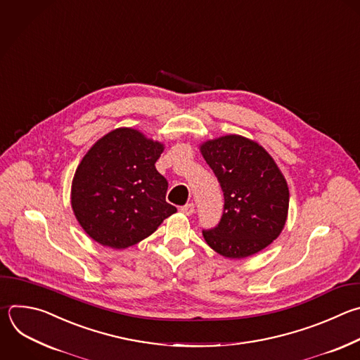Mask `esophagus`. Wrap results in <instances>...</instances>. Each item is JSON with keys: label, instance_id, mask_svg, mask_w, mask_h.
<instances>
[{"label": "esophagus", "instance_id": "obj_1", "mask_svg": "<svg viewBox=\"0 0 360 360\" xmlns=\"http://www.w3.org/2000/svg\"><path fill=\"white\" fill-rule=\"evenodd\" d=\"M181 212L186 216H191L195 213V205L193 203H186L185 206H181Z\"/></svg>", "mask_w": 360, "mask_h": 360}]
</instances>
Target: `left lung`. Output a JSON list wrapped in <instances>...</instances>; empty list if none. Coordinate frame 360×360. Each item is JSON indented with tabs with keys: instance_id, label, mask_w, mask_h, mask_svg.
Wrapping results in <instances>:
<instances>
[{
	"instance_id": "obj_1",
	"label": "left lung",
	"mask_w": 360,
	"mask_h": 360,
	"mask_svg": "<svg viewBox=\"0 0 360 360\" xmlns=\"http://www.w3.org/2000/svg\"><path fill=\"white\" fill-rule=\"evenodd\" d=\"M200 153L224 196L216 227L202 230L206 243L227 259H245L280 236L288 213L287 181L271 155L242 136L206 141Z\"/></svg>"
}]
</instances>
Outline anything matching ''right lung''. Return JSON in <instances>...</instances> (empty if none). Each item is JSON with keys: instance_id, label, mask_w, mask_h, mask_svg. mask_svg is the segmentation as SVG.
<instances>
[{"instance_id": "obj_1", "label": "right lung", "mask_w": 360, "mask_h": 360, "mask_svg": "<svg viewBox=\"0 0 360 360\" xmlns=\"http://www.w3.org/2000/svg\"><path fill=\"white\" fill-rule=\"evenodd\" d=\"M164 144L133 129L101 137L83 157L72 182V209L94 242L126 249L153 234L176 212L155 162Z\"/></svg>"}]
</instances>
